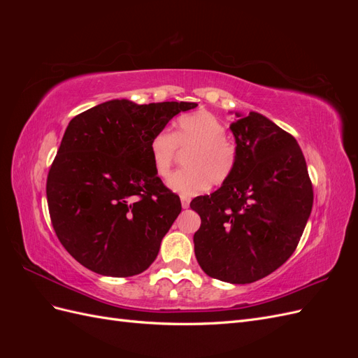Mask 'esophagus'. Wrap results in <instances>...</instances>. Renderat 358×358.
Segmentation results:
<instances>
[{
  "mask_svg": "<svg viewBox=\"0 0 358 358\" xmlns=\"http://www.w3.org/2000/svg\"><path fill=\"white\" fill-rule=\"evenodd\" d=\"M180 203H182V208H183V209H188V208H189V197L182 196V197H180Z\"/></svg>",
  "mask_w": 358,
  "mask_h": 358,
  "instance_id": "1",
  "label": "esophagus"
}]
</instances>
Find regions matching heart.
<instances>
[{
	"instance_id": "heart-1",
	"label": "heart",
	"mask_w": 358,
	"mask_h": 358,
	"mask_svg": "<svg viewBox=\"0 0 358 358\" xmlns=\"http://www.w3.org/2000/svg\"><path fill=\"white\" fill-rule=\"evenodd\" d=\"M225 125L210 112L182 116L175 131H159L149 143L152 166L159 178H167L176 157V148H191L183 169L173 175L167 185L180 196L191 197L208 189L212 183H222L230 178L236 164V149L225 140Z\"/></svg>"
}]
</instances>
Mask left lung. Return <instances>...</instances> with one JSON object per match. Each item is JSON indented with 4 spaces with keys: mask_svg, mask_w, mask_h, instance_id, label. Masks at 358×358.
I'll use <instances>...</instances> for the list:
<instances>
[{
    "mask_svg": "<svg viewBox=\"0 0 358 358\" xmlns=\"http://www.w3.org/2000/svg\"><path fill=\"white\" fill-rule=\"evenodd\" d=\"M230 125L236 164L210 196L191 201L201 225L194 251L203 272L230 284H251L294 252L313 204L312 183L297 140L262 113Z\"/></svg>",
    "mask_w": 358,
    "mask_h": 358,
    "instance_id": "8db88e82",
    "label": "left lung"
}]
</instances>
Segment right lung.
Returning <instances> with one entry per match:
<instances>
[{
  "instance_id": "right-lung-1",
  "label": "right lung",
  "mask_w": 358,
  "mask_h": 358,
  "mask_svg": "<svg viewBox=\"0 0 358 358\" xmlns=\"http://www.w3.org/2000/svg\"><path fill=\"white\" fill-rule=\"evenodd\" d=\"M196 103L110 100L74 116L48 176L52 225L70 255L92 272L127 278L155 262L182 210L162 185L149 143Z\"/></svg>"
}]
</instances>
